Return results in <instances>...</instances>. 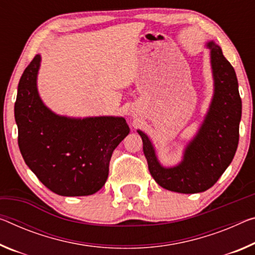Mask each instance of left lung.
<instances>
[{
  "instance_id": "left-lung-1",
  "label": "left lung",
  "mask_w": 255,
  "mask_h": 255,
  "mask_svg": "<svg viewBox=\"0 0 255 255\" xmlns=\"http://www.w3.org/2000/svg\"><path fill=\"white\" fill-rule=\"evenodd\" d=\"M207 47L211 51L215 92L208 113L195 137L186 146L181 162L171 168L161 165L147 135L137 130L142 137L149 172L168 191L183 194L207 191L232 163L237 149L242 100L236 72L213 40L207 43Z\"/></svg>"
}]
</instances>
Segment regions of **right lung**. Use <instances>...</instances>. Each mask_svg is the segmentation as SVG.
<instances>
[{"label": "right lung", "instance_id": "obj_1", "mask_svg": "<svg viewBox=\"0 0 255 255\" xmlns=\"http://www.w3.org/2000/svg\"><path fill=\"white\" fill-rule=\"evenodd\" d=\"M40 55L23 71L14 118L26 164L58 195L86 196L103 187L112 153L129 134L123 117L69 118L52 112L37 91Z\"/></svg>", "mask_w": 255, "mask_h": 255}]
</instances>
